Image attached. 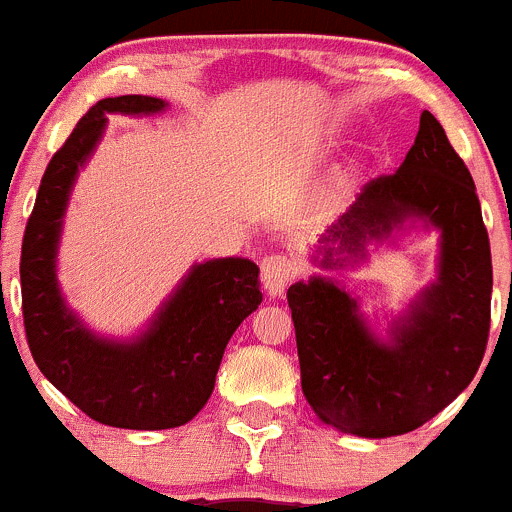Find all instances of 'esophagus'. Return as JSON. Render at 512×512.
Returning <instances> with one entry per match:
<instances>
[{"instance_id": "1", "label": "esophagus", "mask_w": 512, "mask_h": 512, "mask_svg": "<svg viewBox=\"0 0 512 512\" xmlns=\"http://www.w3.org/2000/svg\"><path fill=\"white\" fill-rule=\"evenodd\" d=\"M296 263L283 254H271L261 261V281L271 296H281L283 288L296 278Z\"/></svg>"}]
</instances>
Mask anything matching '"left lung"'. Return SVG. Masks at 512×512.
Instances as JSON below:
<instances>
[{
    "label": "left lung",
    "instance_id": "obj_1",
    "mask_svg": "<svg viewBox=\"0 0 512 512\" xmlns=\"http://www.w3.org/2000/svg\"><path fill=\"white\" fill-rule=\"evenodd\" d=\"M408 216L440 229V273L391 343L371 336L356 301L333 281L313 276L286 293L303 396L323 423L361 438L403 435L430 421L468 388L488 346V229L473 176L430 111L398 171L368 181L326 236L338 246L323 266L341 263L333 251L361 254L368 239H383Z\"/></svg>",
    "mask_w": 512,
    "mask_h": 512
}]
</instances>
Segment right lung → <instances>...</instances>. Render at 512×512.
<instances>
[{
	"mask_svg": "<svg viewBox=\"0 0 512 512\" xmlns=\"http://www.w3.org/2000/svg\"><path fill=\"white\" fill-rule=\"evenodd\" d=\"M164 106L141 94L96 101L49 161L22 241V316L34 363L79 411L114 428L189 423L214 391L226 343L263 298L254 261L216 258L194 266L149 331L131 343L101 341L64 306L54 258L74 176L94 151L106 114H156Z\"/></svg>",
	"mask_w": 512,
	"mask_h": 512,
	"instance_id": "obj_1",
	"label": "right lung"
}]
</instances>
